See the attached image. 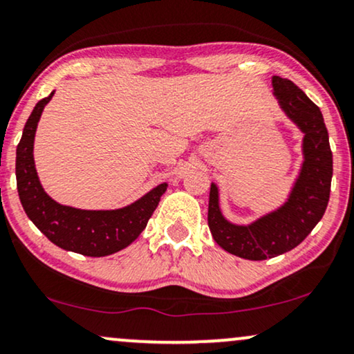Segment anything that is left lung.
Masks as SVG:
<instances>
[{"label": "left lung", "mask_w": 354, "mask_h": 354, "mask_svg": "<svg viewBox=\"0 0 354 354\" xmlns=\"http://www.w3.org/2000/svg\"><path fill=\"white\" fill-rule=\"evenodd\" d=\"M273 87L284 112L304 131L306 160L289 201L250 226H234L219 211L216 185L209 188L213 239L229 254L247 260L273 259L299 245L322 219L332 185L333 156L322 112L292 81L273 76Z\"/></svg>", "instance_id": "1"}]
</instances>
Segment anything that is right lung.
<instances>
[{"mask_svg":"<svg viewBox=\"0 0 354 354\" xmlns=\"http://www.w3.org/2000/svg\"><path fill=\"white\" fill-rule=\"evenodd\" d=\"M52 95L37 102L17 145L16 178L22 208L30 221L62 249L87 257L115 254L143 232L167 183H160L136 203L113 211L76 209L53 201L40 185L32 154L37 122Z\"/></svg>","mask_w":354,"mask_h":354,"instance_id":"obj_1","label":"right lung"}]
</instances>
